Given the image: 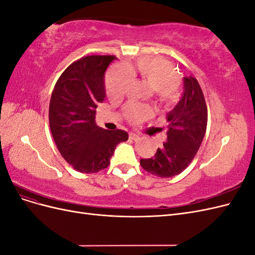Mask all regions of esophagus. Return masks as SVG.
I'll list each match as a JSON object with an SVG mask.
<instances>
[{"label": "esophagus", "instance_id": "34e87169", "mask_svg": "<svg viewBox=\"0 0 255 255\" xmlns=\"http://www.w3.org/2000/svg\"><path fill=\"white\" fill-rule=\"evenodd\" d=\"M128 137H129V139H132V140H137L138 138H139V136H138V135L135 134V133H129V134H128Z\"/></svg>", "mask_w": 255, "mask_h": 255}]
</instances>
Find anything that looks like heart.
<instances>
[{"mask_svg":"<svg viewBox=\"0 0 255 255\" xmlns=\"http://www.w3.org/2000/svg\"><path fill=\"white\" fill-rule=\"evenodd\" d=\"M134 75H139L143 82L148 83L161 102L168 104L174 101L179 90V72L171 63L157 57L140 58L135 66L120 64L113 67L105 78L107 96L112 100L125 96ZM125 114L130 122H138L149 117L151 110L143 104L128 103Z\"/></svg>","mask_w":255,"mask_h":255,"instance_id":"1","label":"heart"}]
</instances>
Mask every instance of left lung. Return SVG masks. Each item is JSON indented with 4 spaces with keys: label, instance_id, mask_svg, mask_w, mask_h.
I'll return each mask as SVG.
<instances>
[{
    "label": "left lung",
    "instance_id": "1",
    "mask_svg": "<svg viewBox=\"0 0 255 255\" xmlns=\"http://www.w3.org/2000/svg\"><path fill=\"white\" fill-rule=\"evenodd\" d=\"M182 98L167 114V140L154 156L141 158L145 171L159 177L181 173L191 163L202 143L207 126V107L198 81L183 79Z\"/></svg>",
    "mask_w": 255,
    "mask_h": 255
}]
</instances>
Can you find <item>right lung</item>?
<instances>
[{"label": "right lung", "instance_id": "add662e5", "mask_svg": "<svg viewBox=\"0 0 255 255\" xmlns=\"http://www.w3.org/2000/svg\"><path fill=\"white\" fill-rule=\"evenodd\" d=\"M116 57L92 55L71 64L52 92L49 121L61 156L75 170L95 173L109 167L116 146L127 141L126 130L98 127L96 109L106 97L104 75Z\"/></svg>", "mask_w": 255, "mask_h": 255}]
</instances>
